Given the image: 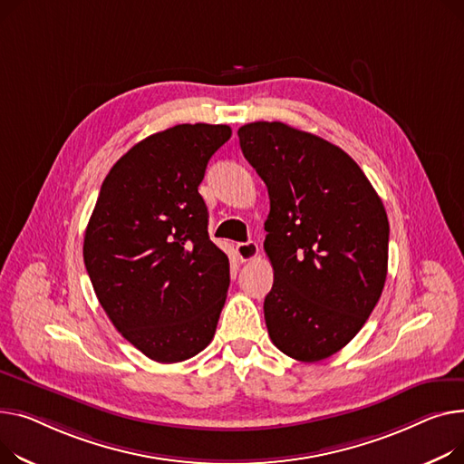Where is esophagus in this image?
I'll use <instances>...</instances> for the list:
<instances>
[{"label":"esophagus","mask_w":464,"mask_h":464,"mask_svg":"<svg viewBox=\"0 0 464 464\" xmlns=\"http://www.w3.org/2000/svg\"><path fill=\"white\" fill-rule=\"evenodd\" d=\"M236 253L241 262H249L258 256V243L256 241H245L236 245Z\"/></svg>","instance_id":"34e87169"}]
</instances>
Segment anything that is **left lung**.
Here are the masks:
<instances>
[{"label":"left lung","mask_w":464,"mask_h":464,"mask_svg":"<svg viewBox=\"0 0 464 464\" xmlns=\"http://www.w3.org/2000/svg\"><path fill=\"white\" fill-rule=\"evenodd\" d=\"M237 136L269 195L267 334L297 362L330 358L356 337L384 290V204L356 160L316 134L255 121Z\"/></svg>","instance_id":"obj_1"}]
</instances>
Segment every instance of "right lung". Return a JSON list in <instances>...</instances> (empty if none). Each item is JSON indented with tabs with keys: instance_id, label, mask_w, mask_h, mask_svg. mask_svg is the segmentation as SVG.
Returning a JSON list of instances; mask_svg holds the SVG:
<instances>
[{
	"instance_id": "add662e5",
	"label": "right lung",
	"mask_w": 464,
	"mask_h": 464,
	"mask_svg": "<svg viewBox=\"0 0 464 464\" xmlns=\"http://www.w3.org/2000/svg\"><path fill=\"white\" fill-rule=\"evenodd\" d=\"M228 125L183 123L132 146L108 172L84 236V264L116 330L159 363L213 339L230 285L198 193Z\"/></svg>"
}]
</instances>
